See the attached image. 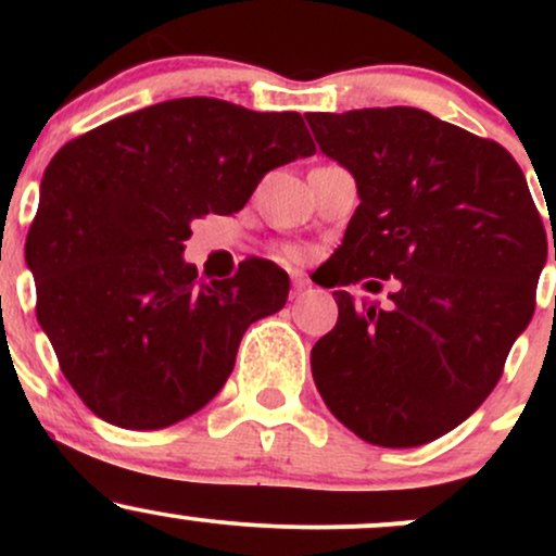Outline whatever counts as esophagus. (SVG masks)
<instances>
[{
  "mask_svg": "<svg viewBox=\"0 0 556 556\" xmlns=\"http://www.w3.org/2000/svg\"><path fill=\"white\" fill-rule=\"evenodd\" d=\"M303 290H308V279L303 274H292V295H300Z\"/></svg>",
  "mask_w": 556,
  "mask_h": 556,
  "instance_id": "obj_1",
  "label": "esophagus"
}]
</instances>
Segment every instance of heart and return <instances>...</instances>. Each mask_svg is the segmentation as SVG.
Returning <instances> with one entry per match:
<instances>
[{"mask_svg":"<svg viewBox=\"0 0 556 556\" xmlns=\"http://www.w3.org/2000/svg\"><path fill=\"white\" fill-rule=\"evenodd\" d=\"M290 256H295V251H290Z\"/></svg>","mask_w":556,"mask_h":556,"instance_id":"heart-1","label":"heart"}]
</instances>
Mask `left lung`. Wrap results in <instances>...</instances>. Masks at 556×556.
<instances>
[{"instance_id": "obj_1", "label": "left lung", "mask_w": 556, "mask_h": 556, "mask_svg": "<svg viewBox=\"0 0 556 556\" xmlns=\"http://www.w3.org/2000/svg\"><path fill=\"white\" fill-rule=\"evenodd\" d=\"M305 119L361 198L329 261L340 318L311 350L316 389L363 442H433L489 397L533 316L548 245L526 175L416 106ZM371 276L399 282L387 309L343 290L378 291Z\"/></svg>"}]
</instances>
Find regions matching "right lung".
Masks as SVG:
<instances>
[{
	"label": "right lung",
	"instance_id": "1",
	"mask_svg": "<svg viewBox=\"0 0 556 556\" xmlns=\"http://www.w3.org/2000/svg\"><path fill=\"white\" fill-rule=\"evenodd\" d=\"M298 112L172 99L56 151L25 240L36 316L70 387L106 424L154 431L212 402L240 340L287 303L290 277L242 261L198 282L190 222L235 214L274 167L311 156Z\"/></svg>",
	"mask_w": 556,
	"mask_h": 556
}]
</instances>
